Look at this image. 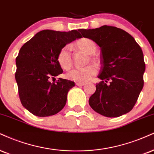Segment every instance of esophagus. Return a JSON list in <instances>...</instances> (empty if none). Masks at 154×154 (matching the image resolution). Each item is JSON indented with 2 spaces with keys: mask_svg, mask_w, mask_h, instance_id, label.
I'll list each match as a JSON object with an SVG mask.
<instances>
[{
  "mask_svg": "<svg viewBox=\"0 0 154 154\" xmlns=\"http://www.w3.org/2000/svg\"><path fill=\"white\" fill-rule=\"evenodd\" d=\"M75 84L77 86H79V87H81V86H83V85H85V83L84 82H75Z\"/></svg>",
  "mask_w": 154,
  "mask_h": 154,
  "instance_id": "34e87169",
  "label": "esophagus"
}]
</instances>
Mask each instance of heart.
<instances>
[{
	"instance_id": "b5f03b06",
	"label": "heart",
	"mask_w": 154,
	"mask_h": 154,
	"mask_svg": "<svg viewBox=\"0 0 154 154\" xmlns=\"http://www.w3.org/2000/svg\"><path fill=\"white\" fill-rule=\"evenodd\" d=\"M75 47L88 54H92L95 52L97 47L95 44L89 38H82L75 42ZM95 62V59H92ZM57 61L63 69L68 70L72 66V58L69 46H65L59 51L57 56ZM97 69L93 65H88L83 68H76L69 72L66 77L70 80L77 82H86L95 75Z\"/></svg>"
}]
</instances>
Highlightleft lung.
<instances>
[{
    "label": "left lung",
    "instance_id": "8db88e82",
    "mask_svg": "<svg viewBox=\"0 0 154 154\" xmlns=\"http://www.w3.org/2000/svg\"><path fill=\"white\" fill-rule=\"evenodd\" d=\"M79 31L101 49V81L89 99L90 107L108 118L128 113L143 87L146 65L141 48L131 34L117 27L105 25Z\"/></svg>",
    "mask_w": 154,
    "mask_h": 154
}]
</instances>
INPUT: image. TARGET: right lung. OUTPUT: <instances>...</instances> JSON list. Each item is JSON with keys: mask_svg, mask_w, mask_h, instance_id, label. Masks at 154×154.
<instances>
[{"mask_svg": "<svg viewBox=\"0 0 154 154\" xmlns=\"http://www.w3.org/2000/svg\"><path fill=\"white\" fill-rule=\"evenodd\" d=\"M77 30H43L22 46L16 59V77L23 106L38 117H47L62 110L67 93L75 84L67 79H54L63 72L57 56L66 44L82 38Z\"/></svg>", "mask_w": 154, "mask_h": 154, "instance_id": "1", "label": "right lung"}]
</instances>
